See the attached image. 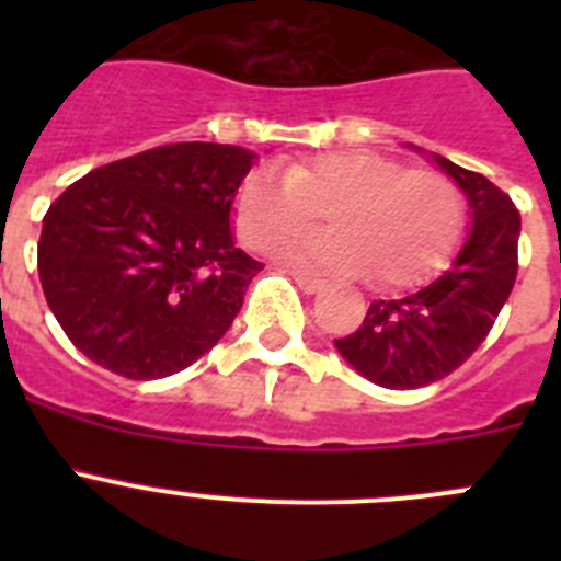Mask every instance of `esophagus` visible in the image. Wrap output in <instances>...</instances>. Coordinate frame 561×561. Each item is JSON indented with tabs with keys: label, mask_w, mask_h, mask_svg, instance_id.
<instances>
[{
	"label": "esophagus",
	"mask_w": 561,
	"mask_h": 561,
	"mask_svg": "<svg viewBox=\"0 0 561 561\" xmlns=\"http://www.w3.org/2000/svg\"><path fill=\"white\" fill-rule=\"evenodd\" d=\"M295 284L300 286V289L304 291H309V295H317V291H323L325 286V280H320V277H311V275H300V272H297L295 275Z\"/></svg>",
	"instance_id": "esophagus-1"
}]
</instances>
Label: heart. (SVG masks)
Masks as SVG:
<instances>
[{"label":"heart","instance_id":"obj_1","mask_svg":"<svg viewBox=\"0 0 561 561\" xmlns=\"http://www.w3.org/2000/svg\"><path fill=\"white\" fill-rule=\"evenodd\" d=\"M320 216L331 230L291 244L289 261L362 275L376 291H401L453 261L469 207L458 182L440 168H404L368 148L291 160L284 176L255 168L232 202L238 238L255 252L304 236Z\"/></svg>","mask_w":561,"mask_h":561}]
</instances>
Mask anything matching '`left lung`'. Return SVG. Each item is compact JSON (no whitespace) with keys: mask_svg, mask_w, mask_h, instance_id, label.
<instances>
[{"mask_svg":"<svg viewBox=\"0 0 561 561\" xmlns=\"http://www.w3.org/2000/svg\"><path fill=\"white\" fill-rule=\"evenodd\" d=\"M466 193L472 232L453 270L415 295L376 300L340 354L379 388L413 390L460 368L489 336L517 280L519 213L483 173L435 157Z\"/></svg>","mask_w":561,"mask_h":561,"instance_id":"1","label":"left lung"}]
</instances>
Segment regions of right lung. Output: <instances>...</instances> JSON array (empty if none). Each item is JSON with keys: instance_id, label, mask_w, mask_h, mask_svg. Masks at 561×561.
Returning <instances> with one entry per match:
<instances>
[{"instance_id": "obj_1", "label": "right lung", "mask_w": 561, "mask_h": 561, "mask_svg": "<svg viewBox=\"0 0 561 561\" xmlns=\"http://www.w3.org/2000/svg\"><path fill=\"white\" fill-rule=\"evenodd\" d=\"M252 160L238 146L171 142L89 171L49 205L38 280L83 356L162 379L227 334L264 270L230 232Z\"/></svg>"}]
</instances>
